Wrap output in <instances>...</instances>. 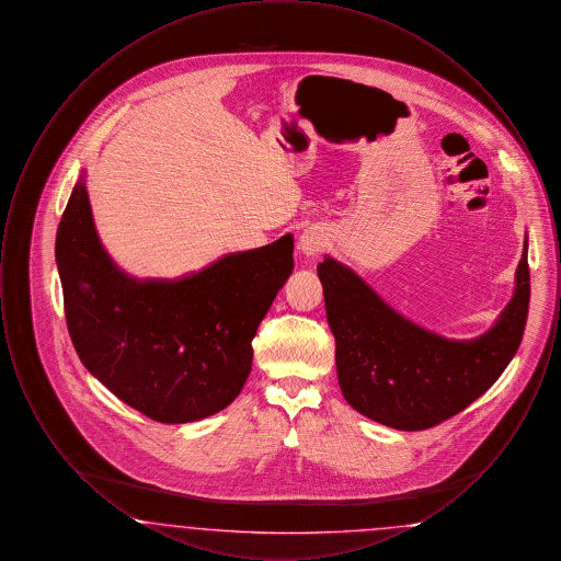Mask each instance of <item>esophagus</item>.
I'll return each instance as SVG.
<instances>
[{
    "mask_svg": "<svg viewBox=\"0 0 561 561\" xmlns=\"http://www.w3.org/2000/svg\"><path fill=\"white\" fill-rule=\"evenodd\" d=\"M298 245H300V250H302L307 256H316V254H320L321 250H323L325 241H323V236H321V231H318V229H307V231L300 236Z\"/></svg>",
    "mask_w": 561,
    "mask_h": 561,
    "instance_id": "esophagus-1",
    "label": "esophagus"
}]
</instances>
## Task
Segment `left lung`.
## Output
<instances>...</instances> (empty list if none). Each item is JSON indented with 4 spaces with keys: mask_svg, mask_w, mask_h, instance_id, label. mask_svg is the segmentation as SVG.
Masks as SVG:
<instances>
[{
    "mask_svg": "<svg viewBox=\"0 0 561 561\" xmlns=\"http://www.w3.org/2000/svg\"><path fill=\"white\" fill-rule=\"evenodd\" d=\"M336 373L345 400L400 431L435 427L483 396L517 353L530 307L528 240L515 294L496 325L471 343L448 341L403 320L353 271L318 265Z\"/></svg>",
    "mask_w": 561,
    "mask_h": 561,
    "instance_id": "left-lung-1",
    "label": "left lung"
}]
</instances>
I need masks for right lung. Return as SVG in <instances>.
<instances>
[{"label":"right lung","mask_w":561,"mask_h":561,"mask_svg":"<svg viewBox=\"0 0 561 561\" xmlns=\"http://www.w3.org/2000/svg\"><path fill=\"white\" fill-rule=\"evenodd\" d=\"M293 236L179 282H136L108 261L78 183L56 233L69 336L88 373L151 421L213 416L240 396L252 339L293 273Z\"/></svg>","instance_id":"1"}]
</instances>
